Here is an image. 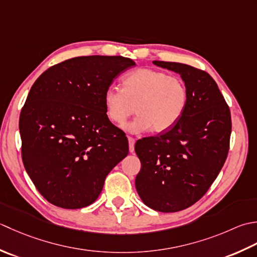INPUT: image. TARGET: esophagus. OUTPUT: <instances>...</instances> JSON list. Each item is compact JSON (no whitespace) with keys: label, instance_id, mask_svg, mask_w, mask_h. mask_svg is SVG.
<instances>
[{"label":"esophagus","instance_id":"1","mask_svg":"<svg viewBox=\"0 0 257 257\" xmlns=\"http://www.w3.org/2000/svg\"><path fill=\"white\" fill-rule=\"evenodd\" d=\"M134 145H135V140L133 138H131V136H128V150L131 153H133L134 152Z\"/></svg>","mask_w":257,"mask_h":257}]
</instances>
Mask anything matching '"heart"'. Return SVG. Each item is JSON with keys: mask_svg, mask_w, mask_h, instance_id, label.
Here are the masks:
<instances>
[{"mask_svg": "<svg viewBox=\"0 0 257 257\" xmlns=\"http://www.w3.org/2000/svg\"><path fill=\"white\" fill-rule=\"evenodd\" d=\"M188 103V90L180 76L154 69H139L125 75L122 90L108 87L103 106L109 122L123 125L138 114L126 128L131 133H163L180 121Z\"/></svg>", "mask_w": 257, "mask_h": 257, "instance_id": "1", "label": "heart"}]
</instances>
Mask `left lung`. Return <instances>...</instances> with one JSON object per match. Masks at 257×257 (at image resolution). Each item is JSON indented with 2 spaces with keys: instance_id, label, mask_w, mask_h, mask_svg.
Instances as JSON below:
<instances>
[{
  "instance_id": "8db88e82",
  "label": "left lung",
  "mask_w": 257,
  "mask_h": 257,
  "mask_svg": "<svg viewBox=\"0 0 257 257\" xmlns=\"http://www.w3.org/2000/svg\"><path fill=\"white\" fill-rule=\"evenodd\" d=\"M153 63L179 73L187 86L188 103L172 128L136 142L141 171L135 187L146 206L173 213L200 200L222 170L229 148L231 112L205 71L176 62Z\"/></svg>"
}]
</instances>
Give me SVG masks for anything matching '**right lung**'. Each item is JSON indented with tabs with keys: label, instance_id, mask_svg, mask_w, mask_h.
<instances>
[{
	"label": "right lung",
	"instance_id": "obj_1",
	"mask_svg": "<svg viewBox=\"0 0 257 257\" xmlns=\"http://www.w3.org/2000/svg\"><path fill=\"white\" fill-rule=\"evenodd\" d=\"M135 62L123 56H78L34 82L20 115L22 160L46 201L62 208L91 205L109 172L128 154L108 121L103 94Z\"/></svg>",
	"mask_w": 257,
	"mask_h": 257
}]
</instances>
